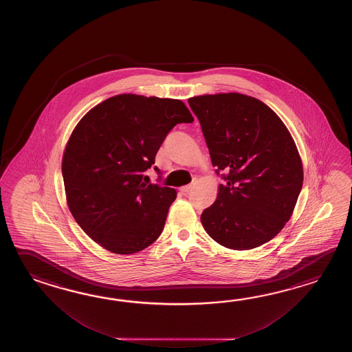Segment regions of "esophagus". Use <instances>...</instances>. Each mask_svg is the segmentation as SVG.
<instances>
[{"instance_id":"1","label":"esophagus","mask_w":352,"mask_h":352,"mask_svg":"<svg viewBox=\"0 0 352 352\" xmlns=\"http://www.w3.org/2000/svg\"><path fill=\"white\" fill-rule=\"evenodd\" d=\"M195 186V182H192V184H190V185H186V186H182L179 187V191L181 192H184V194H186V192H188L192 187Z\"/></svg>"}]
</instances>
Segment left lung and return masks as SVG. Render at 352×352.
Masks as SVG:
<instances>
[{"label":"left lung","instance_id":"1","mask_svg":"<svg viewBox=\"0 0 352 352\" xmlns=\"http://www.w3.org/2000/svg\"><path fill=\"white\" fill-rule=\"evenodd\" d=\"M200 120L217 173V200L204 210V229L220 245L249 250L273 239L291 219L303 166L288 128L270 107L240 93L188 99Z\"/></svg>","mask_w":352,"mask_h":352}]
</instances>
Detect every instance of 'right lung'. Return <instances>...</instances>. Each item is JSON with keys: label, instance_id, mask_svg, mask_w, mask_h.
<instances>
[{"label": "right lung", "instance_id": "add662e5", "mask_svg": "<svg viewBox=\"0 0 352 352\" xmlns=\"http://www.w3.org/2000/svg\"><path fill=\"white\" fill-rule=\"evenodd\" d=\"M191 122L179 99L131 93L105 99L78 122L61 171L67 208L90 239L116 254L155 243L177 194L146 182L144 173L167 133Z\"/></svg>", "mask_w": 352, "mask_h": 352}]
</instances>
